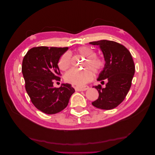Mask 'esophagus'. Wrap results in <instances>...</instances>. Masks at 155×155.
<instances>
[{"instance_id":"esophagus-1","label":"esophagus","mask_w":155,"mask_h":155,"mask_svg":"<svg viewBox=\"0 0 155 155\" xmlns=\"http://www.w3.org/2000/svg\"><path fill=\"white\" fill-rule=\"evenodd\" d=\"M88 86H81V87H76V90L77 91H85L88 89Z\"/></svg>"}]
</instances>
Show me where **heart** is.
Wrapping results in <instances>:
<instances>
[{"mask_svg":"<svg viewBox=\"0 0 155 155\" xmlns=\"http://www.w3.org/2000/svg\"><path fill=\"white\" fill-rule=\"evenodd\" d=\"M78 54L87 58V61L84 65L85 70H70L64 74V80L77 85H83L93 79L94 74L91 71L96 73L100 72L104 67V62L102 59L97 57L96 51L89 46H81L76 50ZM71 64V54L66 51L61 56L58 61V67L61 70H67Z\"/></svg>","mask_w":155,"mask_h":155,"instance_id":"b5f03b06","label":"heart"}]
</instances>
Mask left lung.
I'll return each instance as SVG.
<instances>
[{"mask_svg":"<svg viewBox=\"0 0 155 155\" xmlns=\"http://www.w3.org/2000/svg\"><path fill=\"white\" fill-rule=\"evenodd\" d=\"M89 43L99 46L105 61L97 80L108 81L105 88L100 85L94 87L99 97L92 104L100 109H112L124 100L130 88L135 72L132 55L124 46L114 41L101 40Z\"/></svg>","mask_w":155,"mask_h":155,"instance_id":"8db88e82","label":"left lung"}]
</instances>
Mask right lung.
I'll use <instances>...</instances> for the list:
<instances>
[{
	"label": "right lung",
	"instance_id": "right-lung-1",
	"mask_svg": "<svg viewBox=\"0 0 155 155\" xmlns=\"http://www.w3.org/2000/svg\"><path fill=\"white\" fill-rule=\"evenodd\" d=\"M67 50V47H34L28 51L22 60L26 91L32 104L45 114L63 110L75 92L68 83H63L59 88L53 85L54 79L60 81L58 61Z\"/></svg>",
	"mask_w": 155,
	"mask_h": 155
}]
</instances>
